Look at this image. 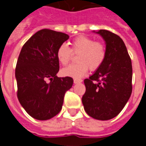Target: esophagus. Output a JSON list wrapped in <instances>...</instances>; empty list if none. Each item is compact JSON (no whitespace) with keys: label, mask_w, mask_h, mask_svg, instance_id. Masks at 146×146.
<instances>
[{"label":"esophagus","mask_w":146,"mask_h":146,"mask_svg":"<svg viewBox=\"0 0 146 146\" xmlns=\"http://www.w3.org/2000/svg\"><path fill=\"white\" fill-rule=\"evenodd\" d=\"M83 80L81 79H77V78H74L73 79V82H74V84H80V83L82 82Z\"/></svg>","instance_id":"1"}]
</instances>
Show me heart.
Segmentation results:
<instances>
[{"label":"heart","instance_id":"b5f03b06","mask_svg":"<svg viewBox=\"0 0 146 146\" xmlns=\"http://www.w3.org/2000/svg\"><path fill=\"white\" fill-rule=\"evenodd\" d=\"M71 50L66 44L59 46L57 50V58L59 63L66 66L73 54H79L76 58L79 63L70 65L62 70L63 76L80 78L85 75L88 70L95 71L101 66L106 58V47L99 41L86 36H80L71 43ZM72 51L71 52V51Z\"/></svg>","mask_w":146,"mask_h":146}]
</instances>
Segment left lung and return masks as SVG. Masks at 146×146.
Segmentation results:
<instances>
[{"label": "left lung", "mask_w": 146, "mask_h": 146, "mask_svg": "<svg viewBox=\"0 0 146 146\" xmlns=\"http://www.w3.org/2000/svg\"><path fill=\"white\" fill-rule=\"evenodd\" d=\"M106 42V58L88 79L82 97L84 110L92 118L113 119L125 106L132 92V65L123 40L106 30L98 32Z\"/></svg>", "instance_id": "left-lung-1"}]
</instances>
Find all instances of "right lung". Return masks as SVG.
Instances as JSON below:
<instances>
[{
    "label": "right lung",
    "instance_id": "right-lung-1",
    "mask_svg": "<svg viewBox=\"0 0 146 146\" xmlns=\"http://www.w3.org/2000/svg\"><path fill=\"white\" fill-rule=\"evenodd\" d=\"M69 37L66 33L44 29L22 48L15 68L17 97L34 119L46 120L56 116L66 92L73 86V78L56 76L59 70L57 50Z\"/></svg>",
    "mask_w": 146,
    "mask_h": 146
}]
</instances>
